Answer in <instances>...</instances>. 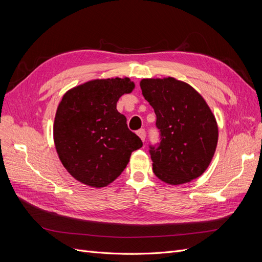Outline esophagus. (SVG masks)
Returning <instances> with one entry per match:
<instances>
[{
	"mask_svg": "<svg viewBox=\"0 0 262 262\" xmlns=\"http://www.w3.org/2000/svg\"><path fill=\"white\" fill-rule=\"evenodd\" d=\"M137 133H138V136L140 137V139L144 142L145 141V130L144 129H140Z\"/></svg>",
	"mask_w": 262,
	"mask_h": 262,
	"instance_id": "34e87169",
	"label": "esophagus"
}]
</instances>
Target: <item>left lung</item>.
<instances>
[{
    "instance_id": "8db88e82",
    "label": "left lung",
    "mask_w": 262,
    "mask_h": 262,
    "mask_svg": "<svg viewBox=\"0 0 262 262\" xmlns=\"http://www.w3.org/2000/svg\"><path fill=\"white\" fill-rule=\"evenodd\" d=\"M140 86L161 132L160 144L149 145L154 173L169 185L200 177L209 167L219 139L210 107L192 86L173 77L144 78Z\"/></svg>"
}]
</instances>
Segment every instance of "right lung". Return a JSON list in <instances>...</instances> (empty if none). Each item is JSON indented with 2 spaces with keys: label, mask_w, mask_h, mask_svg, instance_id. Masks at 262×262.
Here are the masks:
<instances>
[{
  "label": "right lung",
  "mask_w": 262,
  "mask_h": 262,
  "mask_svg": "<svg viewBox=\"0 0 262 262\" xmlns=\"http://www.w3.org/2000/svg\"><path fill=\"white\" fill-rule=\"evenodd\" d=\"M134 89L130 78L94 80L68 91L57 109L53 139L61 163L76 180L101 188L121 175L142 147L117 101Z\"/></svg>",
  "instance_id": "add662e5"
}]
</instances>
